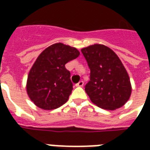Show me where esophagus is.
Returning a JSON list of instances; mask_svg holds the SVG:
<instances>
[{
	"instance_id": "1",
	"label": "esophagus",
	"mask_w": 150,
	"mask_h": 150,
	"mask_svg": "<svg viewBox=\"0 0 150 150\" xmlns=\"http://www.w3.org/2000/svg\"><path fill=\"white\" fill-rule=\"evenodd\" d=\"M75 86H76V87H83V81H79L78 83H76V84H75Z\"/></svg>"
}]
</instances>
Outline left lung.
I'll list each match as a JSON object with an SVG mask.
<instances>
[{
    "mask_svg": "<svg viewBox=\"0 0 150 150\" xmlns=\"http://www.w3.org/2000/svg\"><path fill=\"white\" fill-rule=\"evenodd\" d=\"M90 68V81L85 91L91 101L106 110L125 105L132 92L128 72L116 54L109 47L94 44L81 50Z\"/></svg>",
    "mask_w": 150,
    "mask_h": 150,
    "instance_id": "obj_1",
    "label": "left lung"
}]
</instances>
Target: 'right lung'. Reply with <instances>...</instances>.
I'll return each instance as SVG.
<instances>
[{"instance_id":"1","label":"right lung","mask_w":150,"mask_h":150,"mask_svg":"<svg viewBox=\"0 0 150 150\" xmlns=\"http://www.w3.org/2000/svg\"><path fill=\"white\" fill-rule=\"evenodd\" d=\"M79 51L59 42L41 53L29 72L26 91L34 104L44 110L58 108L68 100L73 89L71 73L65 67Z\"/></svg>"}]
</instances>
